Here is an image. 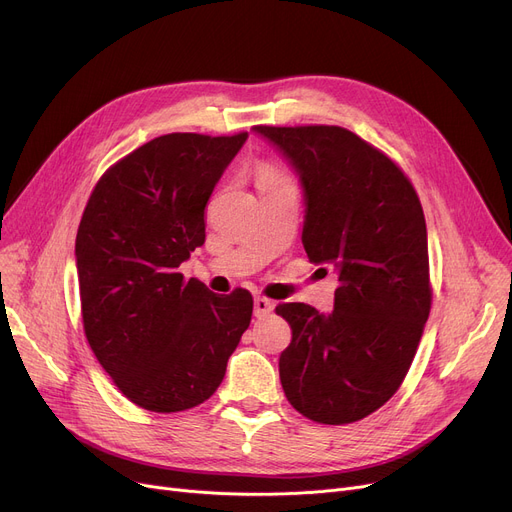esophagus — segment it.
<instances>
[{"instance_id":"34e87169","label":"esophagus","mask_w":512,"mask_h":512,"mask_svg":"<svg viewBox=\"0 0 512 512\" xmlns=\"http://www.w3.org/2000/svg\"><path fill=\"white\" fill-rule=\"evenodd\" d=\"M272 311H274V301L265 299V297L255 299V315L257 317H265V315H270Z\"/></svg>"}]
</instances>
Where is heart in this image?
Returning a JSON list of instances; mask_svg holds the SVG:
<instances>
[{
    "label": "heart",
    "instance_id": "1",
    "mask_svg": "<svg viewBox=\"0 0 512 512\" xmlns=\"http://www.w3.org/2000/svg\"><path fill=\"white\" fill-rule=\"evenodd\" d=\"M272 174H276V172L270 170V168H263V170H261V176H272Z\"/></svg>",
    "mask_w": 512,
    "mask_h": 512
}]
</instances>
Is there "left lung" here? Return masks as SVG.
Returning a JSON list of instances; mask_svg holds the SVG:
<instances>
[{
	"label": "left lung",
	"instance_id": "8db88e82",
	"mask_svg": "<svg viewBox=\"0 0 512 512\" xmlns=\"http://www.w3.org/2000/svg\"><path fill=\"white\" fill-rule=\"evenodd\" d=\"M297 170L309 261L334 265V309L282 303L292 330L280 355L290 405L346 425L384 407L413 363L432 309L427 228L398 164L340 126H255Z\"/></svg>",
	"mask_w": 512,
	"mask_h": 512
}]
</instances>
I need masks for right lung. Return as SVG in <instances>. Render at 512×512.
I'll list each match as a JSON object with an SVG mask.
<instances>
[{"instance_id": "1", "label": "right lung", "mask_w": 512, "mask_h": 512, "mask_svg": "<svg viewBox=\"0 0 512 512\" xmlns=\"http://www.w3.org/2000/svg\"><path fill=\"white\" fill-rule=\"evenodd\" d=\"M247 132H172L134 149L95 184L76 232L83 328L134 405L178 413L205 402L251 324L245 288L213 294L178 272L205 242V207Z\"/></svg>"}]
</instances>
